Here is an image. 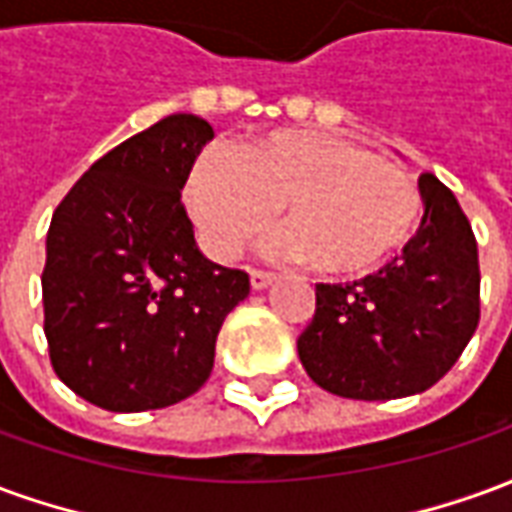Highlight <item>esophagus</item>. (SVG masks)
<instances>
[{"label":"esophagus","mask_w":512,"mask_h":512,"mask_svg":"<svg viewBox=\"0 0 512 512\" xmlns=\"http://www.w3.org/2000/svg\"><path fill=\"white\" fill-rule=\"evenodd\" d=\"M274 274H266V271H249V282H252V290H266L268 285H274Z\"/></svg>","instance_id":"esophagus-1"}]
</instances>
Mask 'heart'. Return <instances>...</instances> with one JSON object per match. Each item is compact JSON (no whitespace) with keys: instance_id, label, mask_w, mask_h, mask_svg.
<instances>
[{"instance_id":"obj_1","label":"heart","mask_w":512,"mask_h":512,"mask_svg":"<svg viewBox=\"0 0 512 512\" xmlns=\"http://www.w3.org/2000/svg\"><path fill=\"white\" fill-rule=\"evenodd\" d=\"M186 202L213 255H241L279 208V252L318 277H367L408 244L422 197L403 169L356 142L274 131L241 147L208 150L191 167Z\"/></svg>"}]
</instances>
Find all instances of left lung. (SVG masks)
<instances>
[{"label":"left lung","instance_id":"obj_1","mask_svg":"<svg viewBox=\"0 0 512 512\" xmlns=\"http://www.w3.org/2000/svg\"><path fill=\"white\" fill-rule=\"evenodd\" d=\"M422 224L378 274L318 285L299 337L307 376L332 395L395 400L447 376L480 321L472 224L436 175L419 178Z\"/></svg>","mask_w":512,"mask_h":512}]
</instances>
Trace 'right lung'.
<instances>
[{"label": "right lung", "mask_w": 512, "mask_h": 512, "mask_svg": "<svg viewBox=\"0 0 512 512\" xmlns=\"http://www.w3.org/2000/svg\"><path fill=\"white\" fill-rule=\"evenodd\" d=\"M211 139L202 117H164L98 158L51 216V367L93 406L131 414L194 395L227 312L249 296L244 271L202 255L180 202Z\"/></svg>", "instance_id": "add662e5"}]
</instances>
